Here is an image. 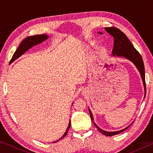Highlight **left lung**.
Instances as JSON below:
<instances>
[{
  "label": "left lung",
  "mask_w": 153,
  "mask_h": 153,
  "mask_svg": "<svg viewBox=\"0 0 153 153\" xmlns=\"http://www.w3.org/2000/svg\"><path fill=\"white\" fill-rule=\"evenodd\" d=\"M105 30L107 31V32L111 35L114 38V45L112 51V55L113 56H116L120 57V56H123L126 59H128L130 61L135 65L136 68L138 69V71L140 74V76L142 77V82H143V85L145 90L144 97L146 96V82H145V70H144V62L142 60V58L138 51L134 48V45L131 43L130 41L128 38V37L126 36L125 33L121 32V31L118 29V28L114 27H105ZM100 34H102V32H98ZM89 112L90 115V117H91L92 121L94 123V126L98 129V130L100 131V133L104 134L105 136H111L116 135V134H119L122 131H125L126 129H128L129 126L126 127L121 130L116 131H107L102 130L98 127L96 123L94 122V117L89 108Z\"/></svg>",
  "instance_id": "left-lung-1"
}]
</instances>
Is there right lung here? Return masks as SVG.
Listing matches in <instances>:
<instances>
[{
	"instance_id": "add662e5",
	"label": "right lung",
	"mask_w": 153,
	"mask_h": 153,
	"mask_svg": "<svg viewBox=\"0 0 153 153\" xmlns=\"http://www.w3.org/2000/svg\"><path fill=\"white\" fill-rule=\"evenodd\" d=\"M47 38H48V36L46 34H40V35H35V36H28L26 38L22 41V42L19 46V47L17 48L16 51L15 52V53L13 55V57L10 61V63H13L15 60H16L17 59H18L19 56H22L23 54L25 53L27 50H29L30 48H32V46H35L36 45H38L41 42H42L43 41L46 40ZM71 126V121H69V125L67 128L66 129L65 132L64 133L63 136H61V138H59L58 140H56L55 142H53L54 143L56 142H58L59 140H60L62 138H63L65 136H66L67 131H69V129Z\"/></svg>"
}]
</instances>
